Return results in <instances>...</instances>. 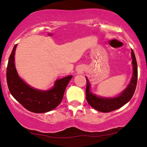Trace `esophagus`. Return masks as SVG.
Returning a JSON list of instances; mask_svg holds the SVG:
<instances>
[{"label":"esophagus","mask_w":147,"mask_h":147,"mask_svg":"<svg viewBox=\"0 0 147 147\" xmlns=\"http://www.w3.org/2000/svg\"><path fill=\"white\" fill-rule=\"evenodd\" d=\"M82 71H83V70H82V69H81V67H78V68L77 71L78 72V73H80V74L82 73Z\"/></svg>","instance_id":"1"}]
</instances>
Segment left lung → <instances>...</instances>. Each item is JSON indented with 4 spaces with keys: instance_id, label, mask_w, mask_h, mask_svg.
I'll use <instances>...</instances> for the list:
<instances>
[{
    "instance_id": "left-lung-1",
    "label": "left lung",
    "mask_w": 147,
    "mask_h": 147,
    "mask_svg": "<svg viewBox=\"0 0 147 147\" xmlns=\"http://www.w3.org/2000/svg\"><path fill=\"white\" fill-rule=\"evenodd\" d=\"M131 57L132 65V76L131 80L127 87L117 96L108 98L98 96L92 93L89 80L87 77H86L87 81L86 89V100L92 108L102 112H109L121 108L130 101L135 91L138 78L137 63H136L135 55L132 49H131Z\"/></svg>"
}]
</instances>
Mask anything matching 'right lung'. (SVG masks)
<instances>
[{
  "label": "right lung",
  "mask_w": 147,
  "mask_h": 147,
  "mask_svg": "<svg viewBox=\"0 0 147 147\" xmlns=\"http://www.w3.org/2000/svg\"><path fill=\"white\" fill-rule=\"evenodd\" d=\"M17 44L14 46L8 62L7 81L11 95L26 109L35 113H45L55 108L63 99L65 88L72 76L56 80L54 85L47 90L32 87L18 74L15 55Z\"/></svg>",
  "instance_id": "1"
}]
</instances>
